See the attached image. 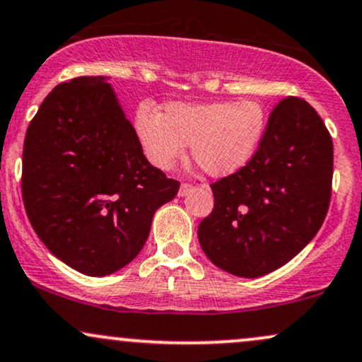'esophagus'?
<instances>
[{
	"label": "esophagus",
	"mask_w": 362,
	"mask_h": 362,
	"mask_svg": "<svg viewBox=\"0 0 362 362\" xmlns=\"http://www.w3.org/2000/svg\"><path fill=\"white\" fill-rule=\"evenodd\" d=\"M192 189H194L192 184H182L180 189H178V195H180V197H184V195L192 192Z\"/></svg>",
	"instance_id": "obj_1"
}]
</instances>
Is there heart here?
<instances>
[{
    "label": "heart",
    "instance_id": "obj_1",
    "mask_svg": "<svg viewBox=\"0 0 362 362\" xmlns=\"http://www.w3.org/2000/svg\"><path fill=\"white\" fill-rule=\"evenodd\" d=\"M267 112L256 101L172 103L162 115L141 106L134 129L153 167L170 170L192 145L194 160L204 172L224 177L241 170L258 148Z\"/></svg>",
    "mask_w": 362,
    "mask_h": 362
}]
</instances>
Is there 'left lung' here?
<instances>
[{"instance_id": "obj_1", "label": "left lung", "mask_w": 362, "mask_h": 362, "mask_svg": "<svg viewBox=\"0 0 362 362\" xmlns=\"http://www.w3.org/2000/svg\"><path fill=\"white\" fill-rule=\"evenodd\" d=\"M334 145L307 101L285 98L252 158L211 185L214 209L199 224L204 252L230 275L258 278L297 256L327 216Z\"/></svg>"}]
</instances>
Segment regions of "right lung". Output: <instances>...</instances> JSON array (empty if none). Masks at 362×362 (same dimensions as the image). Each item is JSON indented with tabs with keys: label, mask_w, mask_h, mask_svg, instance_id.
I'll list each match as a JSON object with an SVG mask.
<instances>
[{
	"label": "right lung",
	"mask_w": 362,
	"mask_h": 362,
	"mask_svg": "<svg viewBox=\"0 0 362 362\" xmlns=\"http://www.w3.org/2000/svg\"><path fill=\"white\" fill-rule=\"evenodd\" d=\"M107 79L84 76L54 87L23 145L30 224L52 255L89 276L136 258L156 209L180 187L143 155Z\"/></svg>",
	"instance_id": "right-lung-1"
}]
</instances>
